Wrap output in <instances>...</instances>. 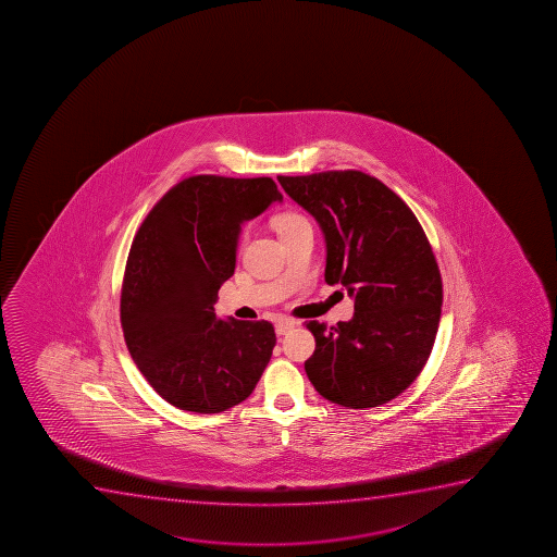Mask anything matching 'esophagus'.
<instances>
[{
    "label": "esophagus",
    "mask_w": 557,
    "mask_h": 557,
    "mask_svg": "<svg viewBox=\"0 0 557 557\" xmlns=\"http://www.w3.org/2000/svg\"><path fill=\"white\" fill-rule=\"evenodd\" d=\"M298 322L293 321V319H280V321L275 322V334L285 335L296 326Z\"/></svg>",
    "instance_id": "esophagus-1"
}]
</instances>
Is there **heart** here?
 <instances>
[{"mask_svg": "<svg viewBox=\"0 0 557 557\" xmlns=\"http://www.w3.org/2000/svg\"><path fill=\"white\" fill-rule=\"evenodd\" d=\"M304 225H309L308 218L295 212V210H288V212H282L274 218V227L282 238H287L290 233H295L296 230H300ZM246 238V235H243Z\"/></svg>", "mask_w": 557, "mask_h": 557, "instance_id": "1", "label": "heart"}]
</instances>
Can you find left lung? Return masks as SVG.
<instances>
[{
	"label": "left lung",
	"mask_w": 557,
	"mask_h": 557,
	"mask_svg": "<svg viewBox=\"0 0 557 557\" xmlns=\"http://www.w3.org/2000/svg\"><path fill=\"white\" fill-rule=\"evenodd\" d=\"M277 181L321 225L327 285L354 296L352 321L306 322L317 343L306 360L311 384L348 408L389 403L423 371L438 332L444 290L425 231L395 191L363 171Z\"/></svg>",
	"instance_id": "left-lung-1"
}]
</instances>
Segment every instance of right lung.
<instances>
[{"label":"right lung","instance_id":"right-lung-1","mask_svg":"<svg viewBox=\"0 0 557 557\" xmlns=\"http://www.w3.org/2000/svg\"><path fill=\"white\" fill-rule=\"evenodd\" d=\"M270 177L194 175L158 199L132 240L121 326L132 360L181 410L218 413L248 399L269 366V321H218L240 225L280 201Z\"/></svg>","mask_w":557,"mask_h":557}]
</instances>
